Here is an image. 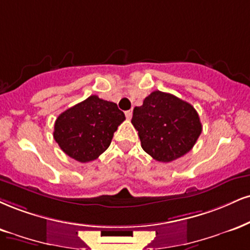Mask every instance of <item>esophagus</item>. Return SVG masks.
Instances as JSON below:
<instances>
[{"label":"esophagus","mask_w":250,"mask_h":250,"mask_svg":"<svg viewBox=\"0 0 250 250\" xmlns=\"http://www.w3.org/2000/svg\"><path fill=\"white\" fill-rule=\"evenodd\" d=\"M125 116H127L128 120H130L131 116H133V110H127V112H125Z\"/></svg>","instance_id":"esophagus-1"}]
</instances>
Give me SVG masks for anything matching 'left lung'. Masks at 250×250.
<instances>
[{"label":"left lung","instance_id":"8db88e82","mask_svg":"<svg viewBox=\"0 0 250 250\" xmlns=\"http://www.w3.org/2000/svg\"><path fill=\"white\" fill-rule=\"evenodd\" d=\"M131 123L144 151L164 163L188 154L203 130L192 104L161 91L152 92L142 106L134 108Z\"/></svg>","mask_w":250,"mask_h":250}]
</instances>
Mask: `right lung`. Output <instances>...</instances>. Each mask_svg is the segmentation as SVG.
Here are the masks:
<instances>
[{
  "label": "right lung",
  "mask_w": 250,
  "mask_h": 250,
  "mask_svg": "<svg viewBox=\"0 0 250 250\" xmlns=\"http://www.w3.org/2000/svg\"><path fill=\"white\" fill-rule=\"evenodd\" d=\"M125 120L116 104L91 95L57 117L53 137L66 155L87 163L106 151Z\"/></svg>",
  "instance_id": "add662e5"
}]
</instances>
